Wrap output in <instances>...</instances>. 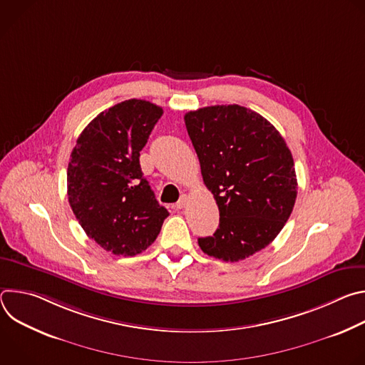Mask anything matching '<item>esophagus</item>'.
Listing matches in <instances>:
<instances>
[{"mask_svg":"<svg viewBox=\"0 0 365 365\" xmlns=\"http://www.w3.org/2000/svg\"><path fill=\"white\" fill-rule=\"evenodd\" d=\"M187 205V196L185 195V196H182L180 199H179V202L176 203V210H183V207Z\"/></svg>","mask_w":365,"mask_h":365,"instance_id":"1","label":"esophagus"}]
</instances>
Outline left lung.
<instances>
[{"label": "left lung", "instance_id": "1", "mask_svg": "<svg viewBox=\"0 0 365 365\" xmlns=\"http://www.w3.org/2000/svg\"><path fill=\"white\" fill-rule=\"evenodd\" d=\"M185 124L220 210L215 234L197 238L200 250L234 263L266 248L297 196L286 141L264 117L237 103L190 111Z\"/></svg>", "mask_w": 365, "mask_h": 365}]
</instances>
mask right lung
Returning a JSON list of instances; mask_svg holds the SVG:
<instances>
[{
  "mask_svg": "<svg viewBox=\"0 0 365 365\" xmlns=\"http://www.w3.org/2000/svg\"><path fill=\"white\" fill-rule=\"evenodd\" d=\"M162 115L148 101H123L85 127L71 154L72 211L86 235L115 255L143 252L169 217L140 168V151Z\"/></svg>",
  "mask_w": 365,
  "mask_h": 365,
  "instance_id": "obj_1",
  "label": "right lung"
}]
</instances>
